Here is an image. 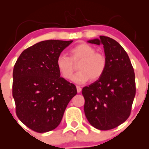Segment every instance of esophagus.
Segmentation results:
<instances>
[{
  "mask_svg": "<svg viewBox=\"0 0 149 149\" xmlns=\"http://www.w3.org/2000/svg\"><path fill=\"white\" fill-rule=\"evenodd\" d=\"M76 89H77V92H78V93H79V92H80V91H81V88H80V87L78 86V85H77L76 86Z\"/></svg>",
  "mask_w": 149,
  "mask_h": 149,
  "instance_id": "obj_1",
  "label": "esophagus"
}]
</instances>
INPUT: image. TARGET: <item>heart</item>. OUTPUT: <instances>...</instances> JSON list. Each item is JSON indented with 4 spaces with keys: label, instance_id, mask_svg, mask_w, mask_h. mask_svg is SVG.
<instances>
[{
    "label": "heart",
    "instance_id": "1",
    "mask_svg": "<svg viewBox=\"0 0 149 149\" xmlns=\"http://www.w3.org/2000/svg\"><path fill=\"white\" fill-rule=\"evenodd\" d=\"M71 56L61 54L56 61L57 67L61 76L65 79H70L74 72V64L80 61L78 70L73 76L74 83L83 84L89 81L98 80L102 77L107 68V59L103 54L96 52V49L87 43H80L70 50Z\"/></svg>",
    "mask_w": 149,
    "mask_h": 149
}]
</instances>
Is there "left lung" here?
I'll use <instances>...</instances> for the list:
<instances>
[{"mask_svg":"<svg viewBox=\"0 0 149 149\" xmlns=\"http://www.w3.org/2000/svg\"><path fill=\"white\" fill-rule=\"evenodd\" d=\"M88 42L103 45L107 68L100 78L83 88L85 114L94 127L109 130L130 115L136 93L134 69L127 52L113 39L100 36Z\"/></svg>","mask_w":149,"mask_h":149,"instance_id":"1","label":"left lung"}]
</instances>
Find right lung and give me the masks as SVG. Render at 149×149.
I'll use <instances>...</instances> for the list:
<instances>
[{
	"mask_svg": "<svg viewBox=\"0 0 149 149\" xmlns=\"http://www.w3.org/2000/svg\"><path fill=\"white\" fill-rule=\"evenodd\" d=\"M73 40H47L24 50L13 69V96L19 119L32 130L47 132L61 123L77 94L76 85L60 77L57 58Z\"/></svg>",
	"mask_w": 149,
	"mask_h": 149,
	"instance_id": "obj_1",
	"label": "right lung"
}]
</instances>
